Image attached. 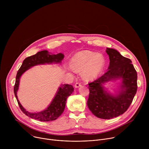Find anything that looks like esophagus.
I'll return each mask as SVG.
<instances>
[{
    "label": "esophagus",
    "mask_w": 149,
    "mask_h": 149,
    "mask_svg": "<svg viewBox=\"0 0 149 149\" xmlns=\"http://www.w3.org/2000/svg\"><path fill=\"white\" fill-rule=\"evenodd\" d=\"M81 86V84L79 83V82H77L75 84V88H78L79 87Z\"/></svg>",
    "instance_id": "esophagus-1"
}]
</instances>
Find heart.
<instances>
[{"instance_id": "1", "label": "heart", "mask_w": 149, "mask_h": 149, "mask_svg": "<svg viewBox=\"0 0 149 149\" xmlns=\"http://www.w3.org/2000/svg\"><path fill=\"white\" fill-rule=\"evenodd\" d=\"M71 63L75 70H82V76L85 79L92 80L97 78L102 71L105 60L101 55L96 52L82 51L72 57ZM71 70H74L72 68Z\"/></svg>"}]
</instances>
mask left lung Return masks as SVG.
Here are the masks:
<instances>
[{"label": "left lung", "mask_w": 149, "mask_h": 149, "mask_svg": "<svg viewBox=\"0 0 149 149\" xmlns=\"http://www.w3.org/2000/svg\"><path fill=\"white\" fill-rule=\"evenodd\" d=\"M110 65L107 72L88 84L90 94L87 105L98 118L110 119L125 113L130 107L137 90V74L132 61L112 48H107ZM121 79L120 90L116 95L107 93L103 85Z\"/></svg>", "instance_id": "1"}]
</instances>
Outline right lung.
I'll return each mask as SVG.
<instances>
[{
  "label": "right lung",
  "mask_w": 149,
  "mask_h": 149,
  "mask_svg": "<svg viewBox=\"0 0 149 149\" xmlns=\"http://www.w3.org/2000/svg\"><path fill=\"white\" fill-rule=\"evenodd\" d=\"M63 58L64 55L61 53L55 55L48 52V51L44 50L38 52L32 56L27 57L23 61L22 65L16 74L14 86V93L20 110L27 116L40 121H51L58 118L64 111L67 99L74 90L72 86L70 84H62L48 107L44 111L38 113H29L26 111L20 104L17 96L20 77L26 71L37 65L61 63Z\"/></svg>",
  "instance_id": "obj_1"
}]
</instances>
